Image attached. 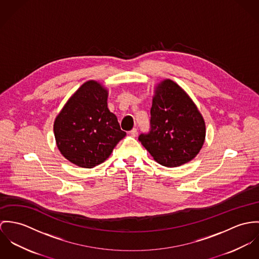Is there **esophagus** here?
I'll list each match as a JSON object with an SVG mask.
<instances>
[{"label":"esophagus","instance_id":"1","mask_svg":"<svg viewBox=\"0 0 259 259\" xmlns=\"http://www.w3.org/2000/svg\"><path fill=\"white\" fill-rule=\"evenodd\" d=\"M129 134H130L132 137H136V136H137V129H136V128H133V129L129 132Z\"/></svg>","mask_w":259,"mask_h":259}]
</instances>
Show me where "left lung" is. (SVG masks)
I'll list each match as a JSON object with an SVG mask.
<instances>
[{
	"label": "left lung",
	"instance_id": "1",
	"mask_svg": "<svg viewBox=\"0 0 259 259\" xmlns=\"http://www.w3.org/2000/svg\"><path fill=\"white\" fill-rule=\"evenodd\" d=\"M138 139L157 163L175 168L199 154L205 140V123L188 93L165 79L154 90L151 130Z\"/></svg>",
	"mask_w": 259,
	"mask_h": 259
}]
</instances>
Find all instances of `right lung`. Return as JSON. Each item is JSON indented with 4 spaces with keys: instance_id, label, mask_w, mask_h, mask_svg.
Here are the masks:
<instances>
[{
    "instance_id": "1",
    "label": "right lung",
    "mask_w": 259,
    "mask_h": 259,
    "mask_svg": "<svg viewBox=\"0 0 259 259\" xmlns=\"http://www.w3.org/2000/svg\"><path fill=\"white\" fill-rule=\"evenodd\" d=\"M107 98L105 87L88 80L70 96L55 120L60 154L78 167L91 169L103 163L126 136L107 107Z\"/></svg>"
}]
</instances>
